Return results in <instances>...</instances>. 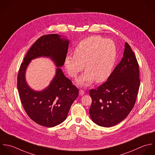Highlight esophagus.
<instances>
[{"label":"esophagus","mask_w":155,"mask_h":155,"mask_svg":"<svg viewBox=\"0 0 155 155\" xmlns=\"http://www.w3.org/2000/svg\"><path fill=\"white\" fill-rule=\"evenodd\" d=\"M84 94V91L83 90H80L79 91V95L80 96H83Z\"/></svg>","instance_id":"1"}]
</instances>
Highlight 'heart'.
I'll use <instances>...</instances> for the list:
<instances>
[{"mask_svg": "<svg viewBox=\"0 0 155 155\" xmlns=\"http://www.w3.org/2000/svg\"><path fill=\"white\" fill-rule=\"evenodd\" d=\"M117 57L116 46L113 41L98 36L89 37L81 41L74 49V55L65 58L64 66L72 78H75L83 68L86 72L78 78L82 86L105 81L110 76Z\"/></svg>", "mask_w": 155, "mask_h": 155, "instance_id": "heart-1", "label": "heart"}]
</instances>
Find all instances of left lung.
I'll return each mask as SVG.
<instances>
[{
  "label": "left lung",
  "mask_w": 155,
  "mask_h": 155,
  "mask_svg": "<svg viewBox=\"0 0 155 155\" xmlns=\"http://www.w3.org/2000/svg\"><path fill=\"white\" fill-rule=\"evenodd\" d=\"M123 57L107 80L91 89L92 102L89 109L92 120L104 127L124 120L133 109L139 91V65L130 45L126 42Z\"/></svg>",
  "instance_id": "1"
}]
</instances>
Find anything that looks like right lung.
Here are the masks:
<instances>
[{"label": "right lung", "mask_w": 155, "mask_h": 155, "mask_svg": "<svg viewBox=\"0 0 155 155\" xmlns=\"http://www.w3.org/2000/svg\"><path fill=\"white\" fill-rule=\"evenodd\" d=\"M64 37L52 34L39 38L27 52L18 73L17 89L25 112L35 123L46 127L63 123L78 95V89L60 68L64 63L69 43V40ZM42 56L50 58L58 68L50 85L37 91L28 86L25 74L30 61Z\"/></svg>", "instance_id": "right-lung-1"}]
</instances>
